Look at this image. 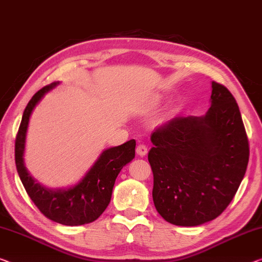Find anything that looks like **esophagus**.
<instances>
[{
    "label": "esophagus",
    "instance_id": "esophagus-1",
    "mask_svg": "<svg viewBox=\"0 0 262 262\" xmlns=\"http://www.w3.org/2000/svg\"><path fill=\"white\" fill-rule=\"evenodd\" d=\"M136 152H137V155L140 156V157L146 156V154H147V146H146V145H144V144H139L138 146H137V148H136Z\"/></svg>",
    "mask_w": 262,
    "mask_h": 262
}]
</instances>
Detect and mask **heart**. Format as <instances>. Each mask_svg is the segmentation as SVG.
Here are the masks:
<instances>
[{"mask_svg": "<svg viewBox=\"0 0 262 262\" xmlns=\"http://www.w3.org/2000/svg\"><path fill=\"white\" fill-rule=\"evenodd\" d=\"M158 105V102H150V103H147V104H144V105L139 108V111L140 112H143V114H146V112H150V111H152L154 110V108Z\"/></svg>", "mask_w": 262, "mask_h": 262, "instance_id": "1", "label": "heart"}]
</instances>
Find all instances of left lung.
Instances as JSON below:
<instances>
[{
    "mask_svg": "<svg viewBox=\"0 0 262 262\" xmlns=\"http://www.w3.org/2000/svg\"><path fill=\"white\" fill-rule=\"evenodd\" d=\"M156 210L177 226L215 219L246 173L249 146L233 95L212 82L211 107L201 117H177L151 136Z\"/></svg>",
    "mask_w": 262,
    "mask_h": 262,
    "instance_id": "8db88e82",
    "label": "left lung"
}]
</instances>
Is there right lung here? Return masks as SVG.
<instances>
[{
  "mask_svg": "<svg viewBox=\"0 0 262 262\" xmlns=\"http://www.w3.org/2000/svg\"><path fill=\"white\" fill-rule=\"evenodd\" d=\"M57 83H51L36 92L23 112L15 142V163L24 188L48 219L67 226H78L98 219L110 204L112 188L120 170L135 158L136 140L104 150L79 182L69 188H47L38 184L24 165L27 130L35 106Z\"/></svg>",
  "mask_w": 262,
  "mask_h": 262,
  "instance_id": "obj_1",
  "label": "right lung"
}]
</instances>
